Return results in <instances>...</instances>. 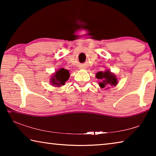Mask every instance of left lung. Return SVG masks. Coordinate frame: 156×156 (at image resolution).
I'll use <instances>...</instances> for the list:
<instances>
[{
	"label": "left lung",
	"mask_w": 156,
	"mask_h": 156,
	"mask_svg": "<svg viewBox=\"0 0 156 156\" xmlns=\"http://www.w3.org/2000/svg\"><path fill=\"white\" fill-rule=\"evenodd\" d=\"M96 78L101 80L99 85L101 88H105L109 86H115L118 84L117 78L109 70L105 72H99L96 73Z\"/></svg>",
	"instance_id": "left-lung-1"
}]
</instances>
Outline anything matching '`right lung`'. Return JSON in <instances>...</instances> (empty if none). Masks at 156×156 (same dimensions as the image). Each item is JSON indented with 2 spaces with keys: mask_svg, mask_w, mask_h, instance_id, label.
Instances as JSON below:
<instances>
[{
  "mask_svg": "<svg viewBox=\"0 0 156 156\" xmlns=\"http://www.w3.org/2000/svg\"><path fill=\"white\" fill-rule=\"evenodd\" d=\"M69 72L64 68L60 69L54 73L51 78V83L55 86L60 87L64 85L65 82L69 78Z\"/></svg>",
  "mask_w": 156,
  "mask_h": 156,
  "instance_id": "add662e5",
  "label": "right lung"
}]
</instances>
